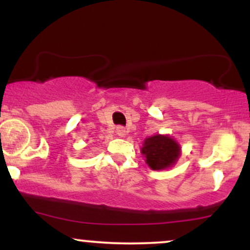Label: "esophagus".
Wrapping results in <instances>:
<instances>
[{
  "label": "esophagus",
  "instance_id": "34e87169",
  "mask_svg": "<svg viewBox=\"0 0 250 250\" xmlns=\"http://www.w3.org/2000/svg\"><path fill=\"white\" fill-rule=\"evenodd\" d=\"M116 133H117V135H119L120 137H125V135H127V129H125V127H117L116 128Z\"/></svg>",
  "mask_w": 250,
  "mask_h": 250
}]
</instances>
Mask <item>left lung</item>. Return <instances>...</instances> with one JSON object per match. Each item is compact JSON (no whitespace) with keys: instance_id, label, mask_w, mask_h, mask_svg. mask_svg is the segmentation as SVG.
<instances>
[{"instance_id":"1","label":"left lung","mask_w":250,"mask_h":250,"mask_svg":"<svg viewBox=\"0 0 250 250\" xmlns=\"http://www.w3.org/2000/svg\"><path fill=\"white\" fill-rule=\"evenodd\" d=\"M141 154L149 168L165 170L177 162L181 155V146L169 135L156 134L143 141Z\"/></svg>"}]
</instances>
